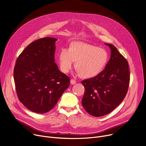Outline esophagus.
I'll return each mask as SVG.
<instances>
[{
  "label": "esophagus",
  "mask_w": 146,
  "mask_h": 146,
  "mask_svg": "<svg viewBox=\"0 0 146 146\" xmlns=\"http://www.w3.org/2000/svg\"><path fill=\"white\" fill-rule=\"evenodd\" d=\"M76 83V81L75 80H74V79H71L70 80V84H71L73 85V84H75Z\"/></svg>",
  "instance_id": "esophagus-1"
}]
</instances>
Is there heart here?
<instances>
[{
  "mask_svg": "<svg viewBox=\"0 0 146 146\" xmlns=\"http://www.w3.org/2000/svg\"><path fill=\"white\" fill-rule=\"evenodd\" d=\"M108 53L103 48L82 42L72 43L69 49L62 48L58 56L60 70L68 73L72 69L74 60L76 66L81 76L91 78L98 75L106 65Z\"/></svg>",
  "mask_w": 146,
  "mask_h": 146,
  "instance_id": "heart-1",
  "label": "heart"
}]
</instances>
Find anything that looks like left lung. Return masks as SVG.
Wrapping results in <instances>:
<instances>
[{"label":"left lung","instance_id":"8db88e82","mask_svg":"<svg viewBox=\"0 0 146 146\" xmlns=\"http://www.w3.org/2000/svg\"><path fill=\"white\" fill-rule=\"evenodd\" d=\"M111 57L103 71L81 81L85 88L81 102L90 115L101 117L111 113L125 97L130 80L127 60L110 44Z\"/></svg>","mask_w":146,"mask_h":146}]
</instances>
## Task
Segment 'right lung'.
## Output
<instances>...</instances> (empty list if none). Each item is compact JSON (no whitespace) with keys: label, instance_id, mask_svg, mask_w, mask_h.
Returning <instances> with one entry per match:
<instances>
[{"label":"right lung","instance_id":"right-lung-1","mask_svg":"<svg viewBox=\"0 0 146 146\" xmlns=\"http://www.w3.org/2000/svg\"><path fill=\"white\" fill-rule=\"evenodd\" d=\"M56 38L44 37L29 44L18 57L14 70L19 101L31 111L51 110L70 85V78L55 63Z\"/></svg>","mask_w":146,"mask_h":146}]
</instances>
